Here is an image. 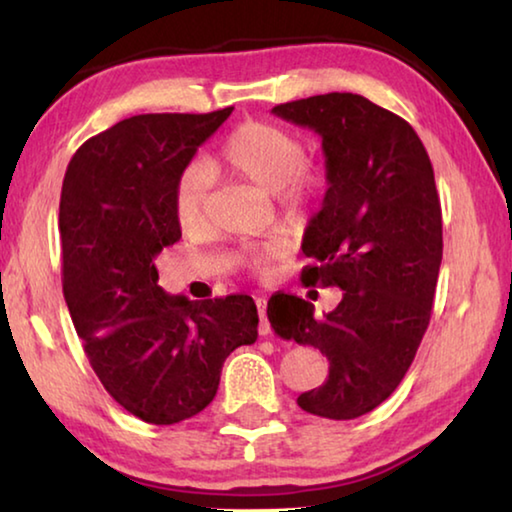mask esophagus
I'll return each mask as SVG.
<instances>
[{"label":"esophagus","mask_w":512,"mask_h":512,"mask_svg":"<svg viewBox=\"0 0 512 512\" xmlns=\"http://www.w3.org/2000/svg\"><path fill=\"white\" fill-rule=\"evenodd\" d=\"M257 311H259V334L268 336L271 334V325H268V318H266V300L264 298H257Z\"/></svg>","instance_id":"34e87169"}]
</instances>
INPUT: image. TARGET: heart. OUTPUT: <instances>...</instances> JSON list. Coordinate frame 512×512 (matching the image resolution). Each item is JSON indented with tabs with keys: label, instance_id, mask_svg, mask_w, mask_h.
Returning a JSON list of instances; mask_svg holds the SVG:
<instances>
[{
	"label": "heart",
	"instance_id": "heart-1",
	"mask_svg": "<svg viewBox=\"0 0 512 512\" xmlns=\"http://www.w3.org/2000/svg\"><path fill=\"white\" fill-rule=\"evenodd\" d=\"M210 171L228 173L264 194L277 196L280 210L291 221H307L323 194L325 178L318 167L305 162V146L296 135L264 121H246L235 128L216 151ZM210 180L203 169H189L176 185V216L183 230H196L205 219ZM253 268H264L266 257L248 259Z\"/></svg>",
	"mask_w": 512,
	"mask_h": 512
}]
</instances>
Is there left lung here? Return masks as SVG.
I'll return each mask as SVG.
<instances>
[{"instance_id":"left-lung-1","label":"left lung","mask_w":512,"mask_h":512,"mask_svg":"<svg viewBox=\"0 0 512 512\" xmlns=\"http://www.w3.org/2000/svg\"><path fill=\"white\" fill-rule=\"evenodd\" d=\"M273 115L323 140L327 192L302 253L316 266L302 282L339 287L323 318L289 293L268 300L277 336L314 345L329 361L323 386L298 397L302 411L354 420L400 386L427 332L440 262L443 214L427 149L409 121L361 94L329 92L280 103Z\"/></svg>"}]
</instances>
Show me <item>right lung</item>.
<instances>
[{"instance_id":"obj_1","label":"right lung","mask_w":512,"mask_h":512,"mask_svg":"<svg viewBox=\"0 0 512 512\" xmlns=\"http://www.w3.org/2000/svg\"><path fill=\"white\" fill-rule=\"evenodd\" d=\"M232 110L124 119L90 137L65 171L58 230L69 316L103 388L149 424L201 413L223 361L257 339L253 298L167 296L153 264L180 239V176Z\"/></svg>"}]
</instances>
